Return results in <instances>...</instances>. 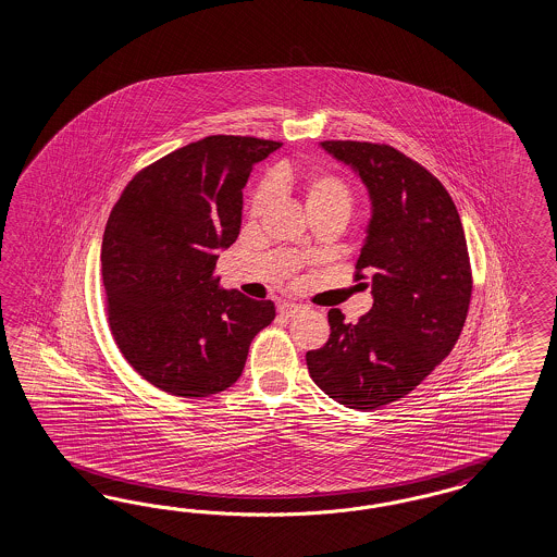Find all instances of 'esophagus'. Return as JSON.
Wrapping results in <instances>:
<instances>
[{
	"instance_id": "1",
	"label": "esophagus",
	"mask_w": 557,
	"mask_h": 557,
	"mask_svg": "<svg viewBox=\"0 0 557 557\" xmlns=\"http://www.w3.org/2000/svg\"><path fill=\"white\" fill-rule=\"evenodd\" d=\"M302 310V304L284 302L280 306V312H282L284 317H296V314H300Z\"/></svg>"
}]
</instances>
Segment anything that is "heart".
I'll list each match as a JSON object with an SVG mask.
<instances>
[{
	"label": "heart",
	"mask_w": 557,
	"mask_h": 557,
	"mask_svg": "<svg viewBox=\"0 0 557 557\" xmlns=\"http://www.w3.org/2000/svg\"><path fill=\"white\" fill-rule=\"evenodd\" d=\"M271 194H273L271 184L259 187L253 196L251 210L259 212L265 203L270 202ZM300 194H302L306 212H317V210L335 212L343 219H347L354 208L351 189L345 186V182L338 180L337 175H331V173H322V171L310 173L300 184Z\"/></svg>",
	"instance_id": "heart-1"
}]
</instances>
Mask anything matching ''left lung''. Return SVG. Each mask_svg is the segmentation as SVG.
Instances as JSON below:
<instances>
[{
    "label": "left lung",
    "instance_id": "1",
    "mask_svg": "<svg viewBox=\"0 0 557 557\" xmlns=\"http://www.w3.org/2000/svg\"><path fill=\"white\" fill-rule=\"evenodd\" d=\"M368 189L371 216L359 271L373 306L347 324L329 310L331 337L306 354L312 382L338 405L373 410L405 398L451 354L472 298L456 203L437 177L388 145L324 140Z\"/></svg>",
    "mask_w": 557,
    "mask_h": 557
}]
</instances>
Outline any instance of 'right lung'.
<instances>
[{"label":"right lung","mask_w":557,"mask_h":557,"mask_svg":"<svg viewBox=\"0 0 557 557\" xmlns=\"http://www.w3.org/2000/svg\"><path fill=\"white\" fill-rule=\"evenodd\" d=\"M282 143L206 136L169 152L122 191L101 240L108 321L124 359L173 396L233 386L271 300L224 289L220 251L240 231L243 187Z\"/></svg>","instance_id":"obj_1"}]
</instances>
